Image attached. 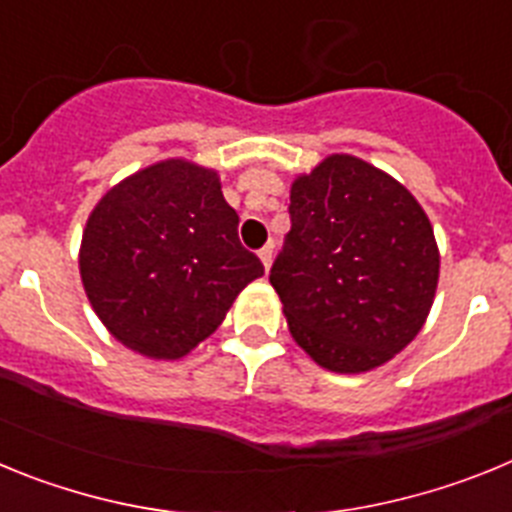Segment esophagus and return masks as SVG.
<instances>
[{
    "instance_id": "1",
    "label": "esophagus",
    "mask_w": 512,
    "mask_h": 512,
    "mask_svg": "<svg viewBox=\"0 0 512 512\" xmlns=\"http://www.w3.org/2000/svg\"><path fill=\"white\" fill-rule=\"evenodd\" d=\"M259 259H261V264H264L266 269H269L271 259H274V243H266V246L261 248V251H259Z\"/></svg>"
}]
</instances>
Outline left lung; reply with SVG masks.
I'll use <instances>...</instances> for the list:
<instances>
[{
  "label": "left lung",
  "mask_w": 512,
  "mask_h": 512,
  "mask_svg": "<svg viewBox=\"0 0 512 512\" xmlns=\"http://www.w3.org/2000/svg\"><path fill=\"white\" fill-rule=\"evenodd\" d=\"M289 220L269 282L292 338L341 374L400 354L423 328L438 284L436 238L413 194L336 153L297 176Z\"/></svg>",
  "instance_id": "obj_1"
}]
</instances>
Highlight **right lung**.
<instances>
[{
  "mask_svg": "<svg viewBox=\"0 0 512 512\" xmlns=\"http://www.w3.org/2000/svg\"><path fill=\"white\" fill-rule=\"evenodd\" d=\"M79 269L99 320L151 359L189 354L264 274L259 256L241 246L238 212L215 171L182 158L104 194L87 220Z\"/></svg>",
  "mask_w": 512,
  "mask_h": 512,
  "instance_id": "right-lung-1",
  "label": "right lung"
}]
</instances>
